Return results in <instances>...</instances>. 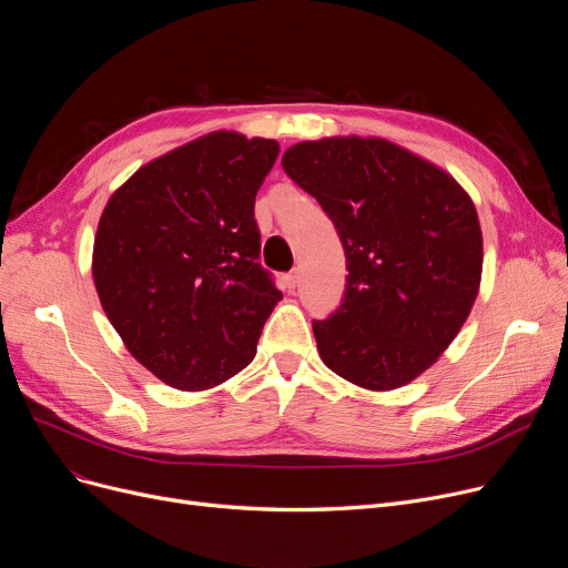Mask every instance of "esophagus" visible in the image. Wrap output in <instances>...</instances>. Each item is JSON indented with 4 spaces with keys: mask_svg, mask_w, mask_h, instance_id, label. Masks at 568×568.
I'll return each instance as SVG.
<instances>
[{
    "mask_svg": "<svg viewBox=\"0 0 568 568\" xmlns=\"http://www.w3.org/2000/svg\"><path fill=\"white\" fill-rule=\"evenodd\" d=\"M296 283H300V272H296V268H292L290 274H285V287H287V290H294Z\"/></svg>",
    "mask_w": 568,
    "mask_h": 568,
    "instance_id": "esophagus-1",
    "label": "esophagus"
}]
</instances>
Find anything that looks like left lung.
<instances>
[{"label": "left lung", "mask_w": 568, "mask_h": 568, "mask_svg": "<svg viewBox=\"0 0 568 568\" xmlns=\"http://www.w3.org/2000/svg\"><path fill=\"white\" fill-rule=\"evenodd\" d=\"M283 170L332 219L347 262L341 306L315 320L322 362L389 392L433 366L479 292L484 239L454 176L379 138H324Z\"/></svg>", "instance_id": "obj_1"}]
</instances>
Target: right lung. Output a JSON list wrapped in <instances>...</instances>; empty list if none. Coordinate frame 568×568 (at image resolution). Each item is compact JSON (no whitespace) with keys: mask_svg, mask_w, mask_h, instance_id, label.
Wrapping results in <instances>:
<instances>
[{"mask_svg":"<svg viewBox=\"0 0 568 568\" xmlns=\"http://www.w3.org/2000/svg\"><path fill=\"white\" fill-rule=\"evenodd\" d=\"M278 142L219 131L114 191L94 239L101 306L135 359L182 392L244 371L283 300L262 268L255 195Z\"/></svg>","mask_w":568,"mask_h":568,"instance_id":"right-lung-1","label":"right lung"}]
</instances>
